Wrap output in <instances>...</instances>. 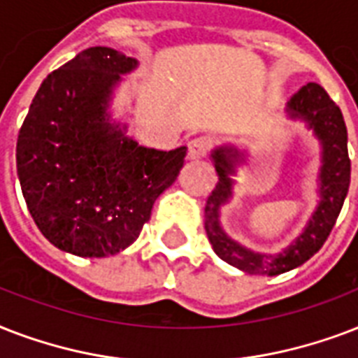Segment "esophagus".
I'll use <instances>...</instances> for the list:
<instances>
[{"label": "esophagus", "mask_w": 358, "mask_h": 358, "mask_svg": "<svg viewBox=\"0 0 358 358\" xmlns=\"http://www.w3.org/2000/svg\"><path fill=\"white\" fill-rule=\"evenodd\" d=\"M213 148V140L209 136H198L188 141V159H201Z\"/></svg>", "instance_id": "esophagus-1"}]
</instances>
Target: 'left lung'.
Wrapping results in <instances>:
<instances>
[{"label":"left lung","mask_w":358,"mask_h":358,"mask_svg":"<svg viewBox=\"0 0 358 358\" xmlns=\"http://www.w3.org/2000/svg\"><path fill=\"white\" fill-rule=\"evenodd\" d=\"M287 112L292 117L304 119L310 129H314L323 143V168H321L320 207L310 220L308 228L304 229V234L287 250H284V254L276 257L254 254L234 243L220 229L218 207L224 201H228L231 194V179L228 176L234 173V164L241 159V155L229 148H220L213 153L220 181L213 188L205 203V231L213 245V250L217 252L220 259L248 274L274 276L308 262L331 235V229L336 224L343 199L349 190L351 160L348 153V129L343 123L340 108L334 104L329 93L320 84L310 82L289 99Z\"/></svg>","instance_id":"1"}]
</instances>
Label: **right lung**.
<instances>
[{
  "label": "right lung",
  "instance_id": "right-lung-1",
  "mask_svg": "<svg viewBox=\"0 0 358 358\" xmlns=\"http://www.w3.org/2000/svg\"><path fill=\"white\" fill-rule=\"evenodd\" d=\"M134 66L108 46L80 52L46 76L18 132L27 209L41 234L74 256H112L132 245L185 164L187 148H141L108 123L112 87Z\"/></svg>",
  "mask_w": 358,
  "mask_h": 358
}]
</instances>
